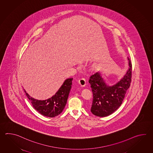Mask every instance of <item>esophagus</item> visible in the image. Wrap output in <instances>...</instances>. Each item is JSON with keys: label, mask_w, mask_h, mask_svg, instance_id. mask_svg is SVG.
Here are the masks:
<instances>
[{"label": "esophagus", "mask_w": 153, "mask_h": 153, "mask_svg": "<svg viewBox=\"0 0 153 153\" xmlns=\"http://www.w3.org/2000/svg\"><path fill=\"white\" fill-rule=\"evenodd\" d=\"M78 83L81 86H85L86 85V82L84 78H81L78 80Z\"/></svg>", "instance_id": "1"}]
</instances>
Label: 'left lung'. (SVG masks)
<instances>
[{
	"mask_svg": "<svg viewBox=\"0 0 153 153\" xmlns=\"http://www.w3.org/2000/svg\"><path fill=\"white\" fill-rule=\"evenodd\" d=\"M128 68L120 80L113 85H109L102 77L101 72L92 74L89 79L93 93L91 111L94 115L105 117L113 113L120 106L128 88L132 76V64L127 58Z\"/></svg>",
	"mask_w": 153,
	"mask_h": 153,
	"instance_id": "obj_1",
	"label": "left lung"
}]
</instances>
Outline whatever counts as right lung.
I'll use <instances>...</instances> for the list:
<instances>
[{"instance_id":"1","label":"right lung","mask_w":153,"mask_h":153,"mask_svg":"<svg viewBox=\"0 0 153 153\" xmlns=\"http://www.w3.org/2000/svg\"><path fill=\"white\" fill-rule=\"evenodd\" d=\"M72 80L73 78L67 79L55 94L45 100L34 98L28 94L25 89L24 90L36 111L45 117H55L61 114L65 108L72 88Z\"/></svg>"}]
</instances>
